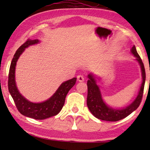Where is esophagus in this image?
Here are the masks:
<instances>
[{"mask_svg":"<svg viewBox=\"0 0 150 150\" xmlns=\"http://www.w3.org/2000/svg\"><path fill=\"white\" fill-rule=\"evenodd\" d=\"M77 79H78V81H79V82H83L84 81V77H83V76H82V75H79L77 76Z\"/></svg>","mask_w":150,"mask_h":150,"instance_id":"obj_1","label":"esophagus"}]
</instances>
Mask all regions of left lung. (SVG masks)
<instances>
[{"instance_id":"obj_1","label":"left lung","mask_w":150,"mask_h":150,"mask_svg":"<svg viewBox=\"0 0 150 150\" xmlns=\"http://www.w3.org/2000/svg\"><path fill=\"white\" fill-rule=\"evenodd\" d=\"M130 52L133 56L136 57L135 61L139 63L141 71L142 83L139 88L138 94L135 99L130 104L124 108H113L108 105L102 98V93L100 91V86L97 84L96 77L93 73L88 74L87 81V104L88 108L92 115L99 120L108 121V122H117L126 117L134 111L140 105L141 99L143 97V89L145 82V71L142 60L137 52L136 47L133 46L131 48Z\"/></svg>"}]
</instances>
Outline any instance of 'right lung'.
I'll list each match as a JSON object with an SVG mask.
<instances>
[{
    "label": "right lung",
    "instance_id": "1",
    "mask_svg": "<svg viewBox=\"0 0 150 150\" xmlns=\"http://www.w3.org/2000/svg\"><path fill=\"white\" fill-rule=\"evenodd\" d=\"M39 43H40L39 40H28L16 51L10 65L8 87L16 107L20 113L28 117L42 120L57 115L61 111L64 105L67 94L75 85L76 78H73L61 83L54 94L45 101L33 102L24 97L16 85L15 74L16 64L18 59L26 48Z\"/></svg>",
    "mask_w": 150,
    "mask_h": 150
}]
</instances>
